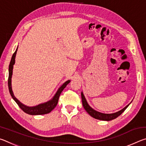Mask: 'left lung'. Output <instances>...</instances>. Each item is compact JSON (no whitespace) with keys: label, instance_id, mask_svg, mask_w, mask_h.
Wrapping results in <instances>:
<instances>
[{"label":"left lung","instance_id":"obj_1","mask_svg":"<svg viewBox=\"0 0 146 146\" xmlns=\"http://www.w3.org/2000/svg\"><path fill=\"white\" fill-rule=\"evenodd\" d=\"M81 97H82V105L84 108L85 109V110L88 112V113L91 117L96 118V119L100 120H106V121H110L112 120L115 118H117L118 116H120L122 113L124 111L126 110V108L129 106V104H129L127 105L125 108H123L122 110H121L118 111L114 113H102L99 111H97L91 107V106L88 104V103L86 100V98L84 95L83 92L81 93Z\"/></svg>","mask_w":146,"mask_h":146}]
</instances>
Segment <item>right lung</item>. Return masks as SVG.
I'll use <instances>...</instances> for the list:
<instances>
[{"label": "right lung", "mask_w": 146, "mask_h": 146, "mask_svg": "<svg viewBox=\"0 0 146 146\" xmlns=\"http://www.w3.org/2000/svg\"><path fill=\"white\" fill-rule=\"evenodd\" d=\"M17 49H18V46L16 49L15 52L13 53V56H12L10 64L9 66V77H8V88L9 91L10 93V95L11 97L13 98V99L15 101L16 103L18 104V106L24 112H25L27 114L31 115H45L48 114V113H50L54 108L56 107V106L57 105L59 97H60V93L62 91H63L64 88L66 87L69 83L70 82V80H68L66 82H64L60 88L58 89V90L56 91L55 95L53 96V97L51 98V100L46 102H44L42 104H40L37 106H28L23 104V103L20 102V101L17 99V98L15 97L13 90H12L11 88V78L12 75H13V65L15 62V56L17 54Z\"/></svg>", "instance_id": "right-lung-1"}]
</instances>
